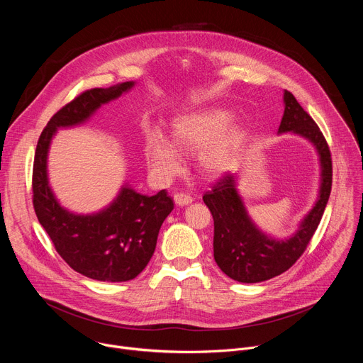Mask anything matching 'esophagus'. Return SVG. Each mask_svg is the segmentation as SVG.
Instances as JSON below:
<instances>
[{
  "label": "esophagus",
  "instance_id": "1",
  "mask_svg": "<svg viewBox=\"0 0 363 363\" xmlns=\"http://www.w3.org/2000/svg\"><path fill=\"white\" fill-rule=\"evenodd\" d=\"M174 201H175L177 205L184 206V205H188V203L192 202V196L188 195V194H184V192H177L174 195Z\"/></svg>",
  "mask_w": 363,
  "mask_h": 363
}]
</instances>
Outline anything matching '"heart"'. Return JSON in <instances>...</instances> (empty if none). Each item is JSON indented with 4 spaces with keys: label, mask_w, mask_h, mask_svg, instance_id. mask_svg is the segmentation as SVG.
Returning a JSON list of instances; mask_svg holds the SVG:
<instances>
[{
    "label": "heart",
    "mask_w": 363,
    "mask_h": 363,
    "mask_svg": "<svg viewBox=\"0 0 363 363\" xmlns=\"http://www.w3.org/2000/svg\"><path fill=\"white\" fill-rule=\"evenodd\" d=\"M231 113L223 109H210L178 118L172 128V142L160 130H152L146 138V158L152 172L162 178H172L181 169L184 153L198 152L199 169L208 177L228 172L237 161L244 143V130L230 125Z\"/></svg>",
    "instance_id": "heart-1"
}]
</instances>
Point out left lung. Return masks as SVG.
<instances>
[{"mask_svg":"<svg viewBox=\"0 0 363 363\" xmlns=\"http://www.w3.org/2000/svg\"><path fill=\"white\" fill-rule=\"evenodd\" d=\"M284 113L279 133L293 132L316 147L320 161V189L313 208L290 238L276 240L251 221L237 191V175L225 174L202 196L214 218V258L218 267L240 283H260L289 270L312 240L332 189V158L316 122L284 90Z\"/></svg>","mask_w":363,"mask_h":363,"instance_id":"8db88e82","label":"left lung"}]
</instances>
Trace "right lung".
Returning a JSON list of instances; mask_svg holds the SVG:
<instances>
[{"instance_id":"add662e5","label":"right lung","mask_w":363,"mask_h":363,"mask_svg":"<svg viewBox=\"0 0 363 363\" xmlns=\"http://www.w3.org/2000/svg\"><path fill=\"white\" fill-rule=\"evenodd\" d=\"M133 84L125 82L79 94L48 121L34 155L33 205L40 224L74 272L99 281H128L146 267L161 225L174 210V201L165 189L147 196L123 185L101 211L86 216L70 213L48 185V147L59 128L84 123L101 105L129 91Z\"/></svg>"}]
</instances>
